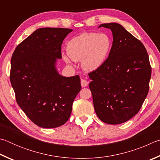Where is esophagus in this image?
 <instances>
[{"instance_id": "obj_1", "label": "esophagus", "mask_w": 160, "mask_h": 160, "mask_svg": "<svg viewBox=\"0 0 160 160\" xmlns=\"http://www.w3.org/2000/svg\"><path fill=\"white\" fill-rule=\"evenodd\" d=\"M88 84V82L86 80H84V79L81 80V85H82L83 88H84V87H86V86H87Z\"/></svg>"}]
</instances>
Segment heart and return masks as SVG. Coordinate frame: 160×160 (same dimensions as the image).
<instances>
[{
    "label": "heart",
    "mask_w": 160,
    "mask_h": 160,
    "mask_svg": "<svg viewBox=\"0 0 160 160\" xmlns=\"http://www.w3.org/2000/svg\"><path fill=\"white\" fill-rule=\"evenodd\" d=\"M112 41L106 33H83L72 38L67 44L68 56L62 58L69 63L70 59L80 61L82 68L87 72L96 71L104 63L110 52Z\"/></svg>",
    "instance_id": "heart-1"
}]
</instances>
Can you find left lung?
<instances>
[{
    "instance_id": "8db88e82",
    "label": "left lung",
    "mask_w": 160,
    "mask_h": 160,
    "mask_svg": "<svg viewBox=\"0 0 160 160\" xmlns=\"http://www.w3.org/2000/svg\"><path fill=\"white\" fill-rule=\"evenodd\" d=\"M110 29L113 41L108 58L89 73L95 111L106 124L126 122L138 112L149 91L151 67L141 41L116 22L98 27Z\"/></svg>"
}]
</instances>
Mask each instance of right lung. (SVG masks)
I'll list each match as a JSON object with an SVG mask.
<instances>
[{
    "label": "right lung",
    "mask_w": 160,
    "mask_h": 160,
    "mask_svg": "<svg viewBox=\"0 0 160 160\" xmlns=\"http://www.w3.org/2000/svg\"><path fill=\"white\" fill-rule=\"evenodd\" d=\"M40 28L19 44L11 58L10 82L16 100L36 125L46 128L63 125L81 90L79 76L66 77L56 67L61 46L72 32Z\"/></svg>",
    "instance_id": "add662e5"
}]
</instances>
